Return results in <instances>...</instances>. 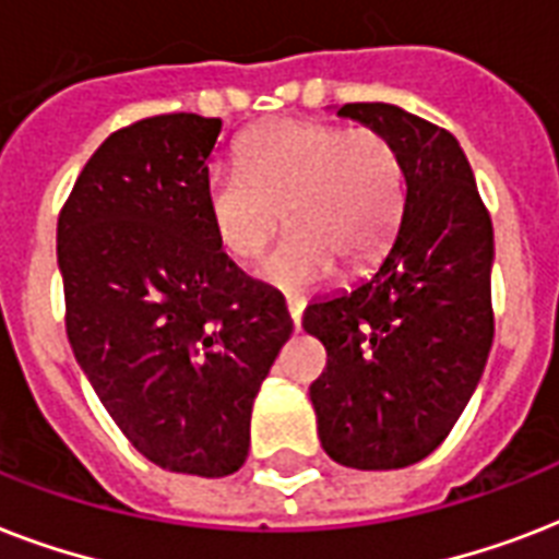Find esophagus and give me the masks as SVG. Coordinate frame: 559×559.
<instances>
[{
	"mask_svg": "<svg viewBox=\"0 0 559 559\" xmlns=\"http://www.w3.org/2000/svg\"><path fill=\"white\" fill-rule=\"evenodd\" d=\"M287 313H289V322L296 331H301V313H305V298L301 296H289L287 298Z\"/></svg>",
	"mask_w": 559,
	"mask_h": 559,
	"instance_id": "1",
	"label": "esophagus"
}]
</instances>
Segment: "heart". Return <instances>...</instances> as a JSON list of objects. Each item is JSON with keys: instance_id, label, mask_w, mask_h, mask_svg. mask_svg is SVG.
Masks as SVG:
<instances>
[{"instance_id": "1", "label": "heart", "mask_w": 559, "mask_h": 559, "mask_svg": "<svg viewBox=\"0 0 559 559\" xmlns=\"http://www.w3.org/2000/svg\"><path fill=\"white\" fill-rule=\"evenodd\" d=\"M237 174H211L205 211L219 249L237 263L261 258L284 223L287 237L261 263V278L305 293L340 263L371 266L403 217V165L389 135L373 127H340L275 118L240 135Z\"/></svg>"}]
</instances>
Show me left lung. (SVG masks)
Masks as SVG:
<instances>
[{"label":"left lung","mask_w":559,"mask_h":559,"mask_svg":"<svg viewBox=\"0 0 559 559\" xmlns=\"http://www.w3.org/2000/svg\"><path fill=\"white\" fill-rule=\"evenodd\" d=\"M340 116L389 135L406 202L380 270L305 310L328 350L310 385L319 438L354 469H400L438 450L473 397L493 345V223L455 135L394 104Z\"/></svg>","instance_id":"8db88e82"}]
</instances>
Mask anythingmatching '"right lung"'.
Wrapping results in <instances>:
<instances>
[{
    "instance_id": "add662e5",
    "label": "right lung",
    "mask_w": 559,
    "mask_h": 559,
    "mask_svg": "<svg viewBox=\"0 0 559 559\" xmlns=\"http://www.w3.org/2000/svg\"><path fill=\"white\" fill-rule=\"evenodd\" d=\"M219 127L193 112L121 127L57 217L74 359L144 459L205 478L243 467L254 394L293 333L209 223Z\"/></svg>"
}]
</instances>
